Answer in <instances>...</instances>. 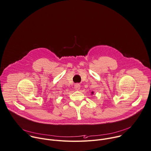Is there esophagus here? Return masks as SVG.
<instances>
[{
    "label": "esophagus",
    "mask_w": 151,
    "mask_h": 151,
    "mask_svg": "<svg viewBox=\"0 0 151 151\" xmlns=\"http://www.w3.org/2000/svg\"><path fill=\"white\" fill-rule=\"evenodd\" d=\"M74 88H75V90L78 91V90H79V89L81 88V85H80L79 84H78V83H76V84L75 85Z\"/></svg>",
    "instance_id": "esophagus-1"
}]
</instances>
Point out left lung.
Here are the masks:
<instances>
[{
    "instance_id": "8db88e82",
    "label": "left lung",
    "mask_w": 151,
    "mask_h": 151,
    "mask_svg": "<svg viewBox=\"0 0 151 151\" xmlns=\"http://www.w3.org/2000/svg\"><path fill=\"white\" fill-rule=\"evenodd\" d=\"M92 93H93V92H92Z\"/></svg>"
}]
</instances>
